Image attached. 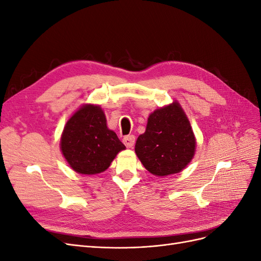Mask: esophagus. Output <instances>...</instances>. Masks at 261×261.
<instances>
[{
	"label": "esophagus",
	"mask_w": 261,
	"mask_h": 261,
	"mask_svg": "<svg viewBox=\"0 0 261 261\" xmlns=\"http://www.w3.org/2000/svg\"><path fill=\"white\" fill-rule=\"evenodd\" d=\"M135 140H136L135 136L128 135V136H125L123 138V143L127 148H132V147H134V145H135Z\"/></svg>",
	"instance_id": "34e87169"
}]
</instances>
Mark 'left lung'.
<instances>
[{
    "instance_id": "left-lung-1",
    "label": "left lung",
    "mask_w": 261,
    "mask_h": 261,
    "mask_svg": "<svg viewBox=\"0 0 261 261\" xmlns=\"http://www.w3.org/2000/svg\"><path fill=\"white\" fill-rule=\"evenodd\" d=\"M195 147L192 126L179 105L173 102L149 115L135 152L151 174L165 176L183 170L194 156Z\"/></svg>"
}]
</instances>
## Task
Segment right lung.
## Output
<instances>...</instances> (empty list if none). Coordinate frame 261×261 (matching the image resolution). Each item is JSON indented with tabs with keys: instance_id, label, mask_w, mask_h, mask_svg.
<instances>
[{
	"instance_id": "obj_1",
	"label": "right lung",
	"mask_w": 261,
	"mask_h": 261,
	"mask_svg": "<svg viewBox=\"0 0 261 261\" xmlns=\"http://www.w3.org/2000/svg\"><path fill=\"white\" fill-rule=\"evenodd\" d=\"M61 149L70 168L90 175L106 171L125 146L116 134L108 128L100 107L87 105L67 121L62 134Z\"/></svg>"
}]
</instances>
